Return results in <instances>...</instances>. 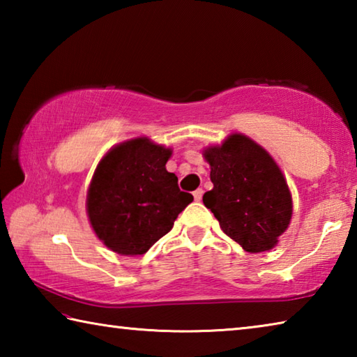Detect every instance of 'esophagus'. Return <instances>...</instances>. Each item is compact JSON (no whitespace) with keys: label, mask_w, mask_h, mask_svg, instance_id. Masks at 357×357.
Here are the masks:
<instances>
[{"label":"esophagus","mask_w":357,"mask_h":357,"mask_svg":"<svg viewBox=\"0 0 357 357\" xmlns=\"http://www.w3.org/2000/svg\"><path fill=\"white\" fill-rule=\"evenodd\" d=\"M202 197H203V189H197L193 192V198H195V202H202Z\"/></svg>","instance_id":"esophagus-1"}]
</instances>
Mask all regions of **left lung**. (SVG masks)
<instances>
[{
  "label": "left lung",
  "mask_w": 357,
  "mask_h": 357,
  "mask_svg": "<svg viewBox=\"0 0 357 357\" xmlns=\"http://www.w3.org/2000/svg\"><path fill=\"white\" fill-rule=\"evenodd\" d=\"M213 190L203 203L227 236L245 252L271 250L289 225L291 193L273 157L249 137L233 134L204 149Z\"/></svg>",
  "instance_id": "8db88e82"
}]
</instances>
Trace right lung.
Wrapping results in <instances>:
<instances>
[{"label":"right lung","instance_id":"right-lung-1","mask_svg":"<svg viewBox=\"0 0 357 357\" xmlns=\"http://www.w3.org/2000/svg\"><path fill=\"white\" fill-rule=\"evenodd\" d=\"M172 149L148 138L121 143L96 168L86 198L98 238L121 255H143L193 202L165 164Z\"/></svg>","mask_w":357,"mask_h":357}]
</instances>
